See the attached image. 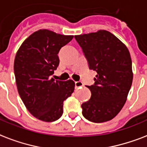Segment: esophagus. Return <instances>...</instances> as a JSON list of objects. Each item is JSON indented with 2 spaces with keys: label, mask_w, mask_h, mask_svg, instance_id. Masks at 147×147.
<instances>
[{
  "label": "esophagus",
  "mask_w": 147,
  "mask_h": 147,
  "mask_svg": "<svg viewBox=\"0 0 147 147\" xmlns=\"http://www.w3.org/2000/svg\"><path fill=\"white\" fill-rule=\"evenodd\" d=\"M84 86V84L81 81H77L75 82V88H80Z\"/></svg>",
  "instance_id": "34e87169"
}]
</instances>
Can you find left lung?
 <instances>
[{
	"mask_svg": "<svg viewBox=\"0 0 147 147\" xmlns=\"http://www.w3.org/2000/svg\"><path fill=\"white\" fill-rule=\"evenodd\" d=\"M89 68L97 74L87 86L91 97L81 105L82 113L94 123L112 120L124 106L133 82L132 61L128 49L107 30L76 35Z\"/></svg>",
	"mask_w": 147,
	"mask_h": 147,
	"instance_id": "left-lung-1",
	"label": "left lung"
}]
</instances>
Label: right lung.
I'll list each match as a JSON object with an SVG mask.
<instances>
[{"mask_svg":"<svg viewBox=\"0 0 147 147\" xmlns=\"http://www.w3.org/2000/svg\"><path fill=\"white\" fill-rule=\"evenodd\" d=\"M73 37L39 30L23 42L16 53L13 70L18 94L28 111L44 122H53L62 116L63 101L74 90L72 80L51 78L60 63L59 51Z\"/></svg>","mask_w":147,"mask_h":147,"instance_id":"1","label":"right lung"}]
</instances>
